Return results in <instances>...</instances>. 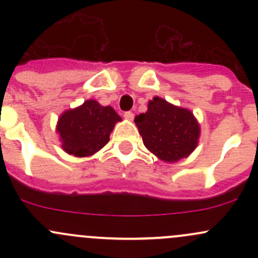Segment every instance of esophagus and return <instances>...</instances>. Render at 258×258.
<instances>
[{
  "instance_id": "34e87169",
  "label": "esophagus",
  "mask_w": 258,
  "mask_h": 258,
  "mask_svg": "<svg viewBox=\"0 0 258 258\" xmlns=\"http://www.w3.org/2000/svg\"><path fill=\"white\" fill-rule=\"evenodd\" d=\"M123 117L127 119V121H132V119H134V117H135V114L132 113V112H130V111H128V112H124L123 113Z\"/></svg>"
}]
</instances>
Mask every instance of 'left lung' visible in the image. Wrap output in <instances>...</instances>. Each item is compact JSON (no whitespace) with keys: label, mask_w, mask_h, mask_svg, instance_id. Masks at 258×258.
I'll return each mask as SVG.
<instances>
[{"label":"left lung","mask_w":258,"mask_h":258,"mask_svg":"<svg viewBox=\"0 0 258 258\" xmlns=\"http://www.w3.org/2000/svg\"><path fill=\"white\" fill-rule=\"evenodd\" d=\"M142 141L150 152L163 162L187 158L199 145L201 127L189 110L153 97L147 111L135 117Z\"/></svg>","instance_id":"8db88e82"}]
</instances>
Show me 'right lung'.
<instances>
[{
  "label": "right lung",
  "mask_w": 258,
  "mask_h": 258,
  "mask_svg": "<svg viewBox=\"0 0 258 258\" xmlns=\"http://www.w3.org/2000/svg\"><path fill=\"white\" fill-rule=\"evenodd\" d=\"M122 121L111 106L87 100L59 116L56 131L64 152L75 157L95 155L110 141L114 124Z\"/></svg>",
  "instance_id": "obj_1"
}]
</instances>
